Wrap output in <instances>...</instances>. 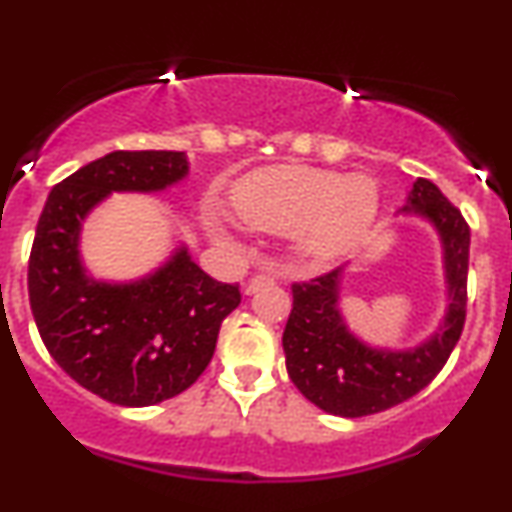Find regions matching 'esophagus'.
I'll return each instance as SVG.
<instances>
[{"label":"esophagus","mask_w":512,"mask_h":512,"mask_svg":"<svg viewBox=\"0 0 512 512\" xmlns=\"http://www.w3.org/2000/svg\"><path fill=\"white\" fill-rule=\"evenodd\" d=\"M274 281H276V276H272V274H255L248 283H245V293L248 295L257 293L262 286H269V283H274Z\"/></svg>","instance_id":"34e87169"}]
</instances>
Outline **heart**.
I'll return each mask as SVG.
<instances>
[{
	"instance_id": "1",
	"label": "heart",
	"mask_w": 512,
	"mask_h": 512,
	"mask_svg": "<svg viewBox=\"0 0 512 512\" xmlns=\"http://www.w3.org/2000/svg\"><path fill=\"white\" fill-rule=\"evenodd\" d=\"M231 205L250 229L288 236L303 255L341 260L372 231L379 186L372 176L307 164L262 166L238 178Z\"/></svg>"
}]
</instances>
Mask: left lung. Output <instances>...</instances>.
<instances>
[{"mask_svg":"<svg viewBox=\"0 0 512 512\" xmlns=\"http://www.w3.org/2000/svg\"><path fill=\"white\" fill-rule=\"evenodd\" d=\"M398 212L434 226L443 250L448 305L439 329L415 348H374L348 329L341 315L346 269L293 283V310L283 329L288 377L329 415L365 417L389 410L432 381L463 334L467 307L470 226L427 178H417Z\"/></svg>","mask_w":512,"mask_h":512,"instance_id":"1","label":"left lung"}]
</instances>
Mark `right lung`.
<instances>
[{
  "label": "right lung",
  "instance_id": "obj_1",
  "mask_svg": "<svg viewBox=\"0 0 512 512\" xmlns=\"http://www.w3.org/2000/svg\"><path fill=\"white\" fill-rule=\"evenodd\" d=\"M188 176L186 152H109L57 183L28 262L30 310L42 343L73 381L109 403L145 408L205 372L238 283L202 272L178 245L155 272L102 281L80 257L83 221L112 193H162Z\"/></svg>",
  "mask_w": 512,
  "mask_h": 512
}]
</instances>
